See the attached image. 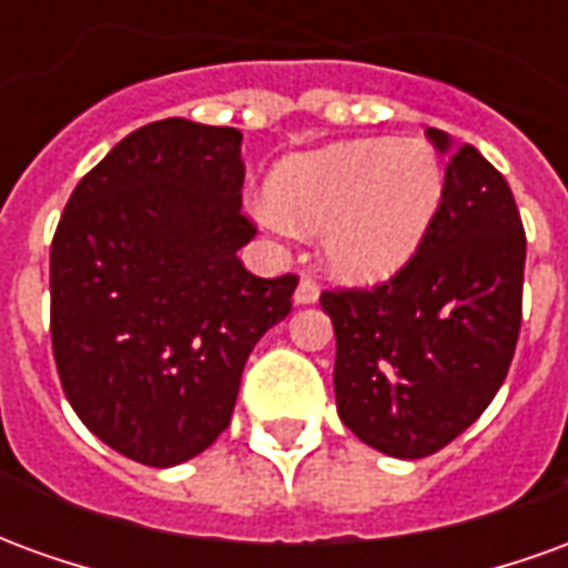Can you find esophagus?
Instances as JSON below:
<instances>
[{
    "label": "esophagus",
    "instance_id": "obj_1",
    "mask_svg": "<svg viewBox=\"0 0 568 568\" xmlns=\"http://www.w3.org/2000/svg\"><path fill=\"white\" fill-rule=\"evenodd\" d=\"M316 301H320V285L316 280L304 276L295 288V304H316Z\"/></svg>",
    "mask_w": 568,
    "mask_h": 568
}]
</instances>
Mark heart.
I'll return each mask as SVG.
<instances>
[{
	"mask_svg": "<svg viewBox=\"0 0 568 568\" xmlns=\"http://www.w3.org/2000/svg\"><path fill=\"white\" fill-rule=\"evenodd\" d=\"M440 191L444 175L423 142H341L271 175L273 210L297 227H325L332 267L362 283L386 280L414 258Z\"/></svg>",
	"mask_w": 568,
	"mask_h": 568,
	"instance_id": "obj_1",
	"label": "heart"
}]
</instances>
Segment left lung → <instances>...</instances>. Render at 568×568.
<instances>
[{"label":"left lung","instance_id":"left-lung-1","mask_svg":"<svg viewBox=\"0 0 568 568\" xmlns=\"http://www.w3.org/2000/svg\"><path fill=\"white\" fill-rule=\"evenodd\" d=\"M447 154L423 243L389 283L322 292L344 426L374 450L423 459L471 426L511 368L524 316L526 234L505 175L428 130Z\"/></svg>","mask_w":568,"mask_h":568}]
</instances>
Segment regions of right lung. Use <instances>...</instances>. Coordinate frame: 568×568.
Segmentation results:
<instances>
[{
	"instance_id": "right-lung-1",
	"label": "right lung",
	"mask_w": 568,
	"mask_h": 568,
	"mask_svg": "<svg viewBox=\"0 0 568 568\" xmlns=\"http://www.w3.org/2000/svg\"><path fill=\"white\" fill-rule=\"evenodd\" d=\"M243 133L185 118L133 130L81 179L51 243V344L93 435L170 468L231 426L252 346L292 310L297 276L261 280L236 248Z\"/></svg>"
}]
</instances>
